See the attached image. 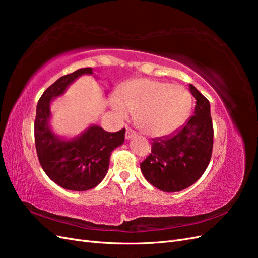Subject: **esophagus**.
I'll list each match as a JSON object with an SVG mask.
<instances>
[{
  "label": "esophagus",
  "mask_w": 258,
  "mask_h": 258,
  "mask_svg": "<svg viewBox=\"0 0 258 258\" xmlns=\"http://www.w3.org/2000/svg\"><path fill=\"white\" fill-rule=\"evenodd\" d=\"M135 136H136V131L132 130L131 128H127V130H126V139L129 140L131 138H134Z\"/></svg>",
  "instance_id": "obj_1"
}]
</instances>
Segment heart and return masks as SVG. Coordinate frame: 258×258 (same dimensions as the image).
Masks as SVG:
<instances>
[{
  "mask_svg": "<svg viewBox=\"0 0 258 258\" xmlns=\"http://www.w3.org/2000/svg\"><path fill=\"white\" fill-rule=\"evenodd\" d=\"M111 104L120 118H126L127 112L136 114L140 130L160 137L181 126L190 111L191 98L181 85L139 79L124 85Z\"/></svg>",
  "mask_w": 258,
  "mask_h": 258,
  "instance_id": "obj_1",
  "label": "heart"
}]
</instances>
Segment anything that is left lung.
<instances>
[{
    "instance_id": "1",
    "label": "left lung",
    "mask_w": 258,
    "mask_h": 258,
    "mask_svg": "<svg viewBox=\"0 0 258 258\" xmlns=\"http://www.w3.org/2000/svg\"><path fill=\"white\" fill-rule=\"evenodd\" d=\"M197 100L194 115L175 134L153 140L151 154L141 162L144 177L166 192L183 190L197 182L213 150V123L208 99L189 85Z\"/></svg>"
}]
</instances>
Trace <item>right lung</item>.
Wrapping results in <instances>:
<instances>
[{
	"label": "right lung",
	"mask_w": 258,
	"mask_h": 258,
	"mask_svg": "<svg viewBox=\"0 0 258 258\" xmlns=\"http://www.w3.org/2000/svg\"><path fill=\"white\" fill-rule=\"evenodd\" d=\"M83 74H92V69H80L50 85L38 100L34 121L36 154L45 173L62 188L75 191L91 189L102 181L110 166L111 154L123 143L126 132L124 128L107 132L91 126L73 141H62L52 134L48 126L51 99L62 95Z\"/></svg>",
	"instance_id": "1"
}]
</instances>
